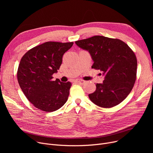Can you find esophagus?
I'll use <instances>...</instances> for the list:
<instances>
[{
	"instance_id": "obj_1",
	"label": "esophagus",
	"mask_w": 153,
	"mask_h": 153,
	"mask_svg": "<svg viewBox=\"0 0 153 153\" xmlns=\"http://www.w3.org/2000/svg\"><path fill=\"white\" fill-rule=\"evenodd\" d=\"M75 83H77V84H84L85 81H84V80H81V79H76V81H74Z\"/></svg>"
}]
</instances>
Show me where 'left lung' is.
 <instances>
[{
	"label": "left lung",
	"instance_id": "obj_1",
	"mask_svg": "<svg viewBox=\"0 0 153 153\" xmlns=\"http://www.w3.org/2000/svg\"><path fill=\"white\" fill-rule=\"evenodd\" d=\"M89 53L92 68L104 76L102 83L89 94L90 100L99 107L110 108L125 100L132 90L136 78L137 60L131 48L122 40L94 36L75 42Z\"/></svg>",
	"mask_w": 153,
	"mask_h": 153
}]
</instances>
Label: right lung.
Returning <instances> with one entry per match:
<instances>
[{
  "label": "right lung",
  "mask_w": 153,
  "mask_h": 153,
  "mask_svg": "<svg viewBox=\"0 0 153 153\" xmlns=\"http://www.w3.org/2000/svg\"><path fill=\"white\" fill-rule=\"evenodd\" d=\"M72 45L73 42H46L30 50L21 59L18 82L26 97L37 108L54 111L68 100L71 83L58 79L54 81L52 75L59 69L63 54Z\"/></svg>",
  "instance_id": "obj_1"
}]
</instances>
